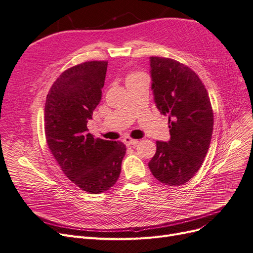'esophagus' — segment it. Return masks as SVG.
Segmentation results:
<instances>
[{"mask_svg": "<svg viewBox=\"0 0 253 253\" xmlns=\"http://www.w3.org/2000/svg\"><path fill=\"white\" fill-rule=\"evenodd\" d=\"M124 143L126 145H127V147H135V145L138 143V140L132 139V138H129V137H126V138L124 139Z\"/></svg>", "mask_w": 253, "mask_h": 253, "instance_id": "esophagus-1", "label": "esophagus"}]
</instances>
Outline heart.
Wrapping results in <instances>:
<instances>
[{"instance_id":"1","label":"heart","mask_w":253,"mask_h":253,"mask_svg":"<svg viewBox=\"0 0 253 253\" xmlns=\"http://www.w3.org/2000/svg\"><path fill=\"white\" fill-rule=\"evenodd\" d=\"M143 77H144V76H143V74H141V73H134V74H131V75L127 76L126 83L135 81V80H137V79H140V78H143Z\"/></svg>"}]
</instances>
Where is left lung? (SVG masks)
I'll return each mask as SVG.
<instances>
[{"label":"left lung","mask_w":253,"mask_h":253,"mask_svg":"<svg viewBox=\"0 0 253 253\" xmlns=\"http://www.w3.org/2000/svg\"><path fill=\"white\" fill-rule=\"evenodd\" d=\"M150 74L156 108L169 117L170 139L156 141L149 168L164 185L181 186L200 170L209 149L210 99L198 76L177 61L150 57Z\"/></svg>","instance_id":"1"}]
</instances>
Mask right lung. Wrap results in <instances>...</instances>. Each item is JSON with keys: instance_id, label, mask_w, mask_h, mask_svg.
<instances>
[{"instance_id": "right-lung-1", "label": "right lung", "mask_w": 253, "mask_h": 253, "mask_svg": "<svg viewBox=\"0 0 253 253\" xmlns=\"http://www.w3.org/2000/svg\"><path fill=\"white\" fill-rule=\"evenodd\" d=\"M108 62L88 61L60 75L45 103V136L61 170L90 194L116 183L126 148L120 141L95 138L87 121L100 103Z\"/></svg>"}]
</instances>
